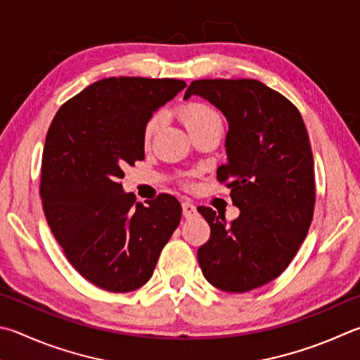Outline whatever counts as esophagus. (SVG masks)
<instances>
[{
    "label": "esophagus",
    "instance_id": "esophagus-1",
    "mask_svg": "<svg viewBox=\"0 0 360 360\" xmlns=\"http://www.w3.org/2000/svg\"><path fill=\"white\" fill-rule=\"evenodd\" d=\"M195 214H197V207H195L191 201L182 202V215H184L186 219H192Z\"/></svg>",
    "mask_w": 360,
    "mask_h": 360
}]
</instances>
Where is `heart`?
Listing matches in <instances>:
<instances>
[{
  "instance_id": "obj_1",
  "label": "heart",
  "mask_w": 360,
  "mask_h": 360,
  "mask_svg": "<svg viewBox=\"0 0 360 360\" xmlns=\"http://www.w3.org/2000/svg\"><path fill=\"white\" fill-rule=\"evenodd\" d=\"M178 115L192 135L207 127L221 126V120L217 115V112L205 102L192 101V102L182 103V105L178 107ZM159 124H160V120L158 115L149 117L145 126V130H143V139H145L146 143L151 141L155 130L159 129Z\"/></svg>"
}]
</instances>
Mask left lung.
Returning <instances> with one entry per match:
<instances>
[{
	"label": "left lung",
	"mask_w": 360,
	"mask_h": 360,
	"mask_svg": "<svg viewBox=\"0 0 360 360\" xmlns=\"http://www.w3.org/2000/svg\"><path fill=\"white\" fill-rule=\"evenodd\" d=\"M192 94L226 116L228 162L217 181L240 209L226 224L198 207L211 226L198 263L215 288L247 292L277 278L309 233L316 197L309 134L296 105L258 80H195L184 99Z\"/></svg>",
	"instance_id": "8db88e82"
}]
</instances>
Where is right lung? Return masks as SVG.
<instances>
[{"instance_id":"right-lung-1","label":"right lung","mask_w":360,"mask_h":360,"mask_svg":"<svg viewBox=\"0 0 360 360\" xmlns=\"http://www.w3.org/2000/svg\"><path fill=\"white\" fill-rule=\"evenodd\" d=\"M184 88L176 78H103L64 102L50 124L39 188L45 219L72 267L102 290L145 285L179 225L173 195L145 206L121 179L124 167L145 159L153 112Z\"/></svg>"}]
</instances>
